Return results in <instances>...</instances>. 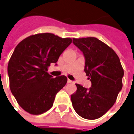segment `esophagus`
Returning <instances> with one entry per match:
<instances>
[{
  "mask_svg": "<svg viewBox=\"0 0 134 134\" xmlns=\"http://www.w3.org/2000/svg\"><path fill=\"white\" fill-rule=\"evenodd\" d=\"M67 83H73V81H71V80L67 79Z\"/></svg>",
  "mask_w": 134,
  "mask_h": 134,
  "instance_id": "esophagus-1",
  "label": "esophagus"
}]
</instances>
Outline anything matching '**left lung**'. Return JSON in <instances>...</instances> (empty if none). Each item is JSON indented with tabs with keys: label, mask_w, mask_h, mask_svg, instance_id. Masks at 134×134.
<instances>
[{
	"label": "left lung",
	"mask_w": 134,
	"mask_h": 134,
	"mask_svg": "<svg viewBox=\"0 0 134 134\" xmlns=\"http://www.w3.org/2000/svg\"><path fill=\"white\" fill-rule=\"evenodd\" d=\"M73 44L85 57L84 71L92 86L88 89L76 84L77 90L71 96L72 106L83 118H99L113 106L122 88L120 60L112 48L95 37L73 38Z\"/></svg>",
	"instance_id": "8db88e82"
}]
</instances>
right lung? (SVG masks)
<instances>
[{"instance_id":"add662e5","label":"right lung","mask_w":134,"mask_h":134,"mask_svg":"<svg viewBox=\"0 0 134 134\" xmlns=\"http://www.w3.org/2000/svg\"><path fill=\"white\" fill-rule=\"evenodd\" d=\"M71 43L52 33L31 35L16 46L7 72L9 88L18 104L26 112L42 114L53 106L56 94L66 85L65 76L48 74V67L57 65L61 53Z\"/></svg>"}]
</instances>
